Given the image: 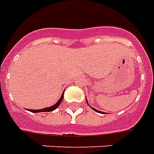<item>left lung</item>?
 <instances>
[{"instance_id":"obj_1","label":"left lung","mask_w":154,"mask_h":154,"mask_svg":"<svg viewBox=\"0 0 154 154\" xmlns=\"http://www.w3.org/2000/svg\"><path fill=\"white\" fill-rule=\"evenodd\" d=\"M86 102H87V103H88V105H89V104H88V100H87V99H86ZM89 107H91V106L89 105ZM92 110H94L95 112H99V113H103V112H100V111H98V110H97V109H96V108H93V107H92Z\"/></svg>"}]
</instances>
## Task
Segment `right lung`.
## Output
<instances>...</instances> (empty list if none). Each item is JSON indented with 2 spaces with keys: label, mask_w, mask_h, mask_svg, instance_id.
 Segmentation results:
<instances>
[{
  "label": "right lung",
  "mask_w": 154,
  "mask_h": 154,
  "mask_svg": "<svg viewBox=\"0 0 154 154\" xmlns=\"http://www.w3.org/2000/svg\"><path fill=\"white\" fill-rule=\"evenodd\" d=\"M64 92H65V91H63V92H62V97H60V99H59V100H58V101H57V103H56L55 104H54V105L51 106V107H45V108H42V109H40V110L28 109V110H27V111H29V112H34V113H37V112H53V111H54V110H55L56 108H57V107L60 105V103H62V100H63V97H64Z\"/></svg>",
  "instance_id": "add662e5"
}]
</instances>
